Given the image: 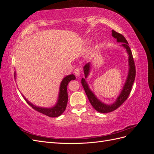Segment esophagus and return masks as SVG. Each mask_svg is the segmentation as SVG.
<instances>
[{"instance_id": "obj_1", "label": "esophagus", "mask_w": 154, "mask_h": 154, "mask_svg": "<svg viewBox=\"0 0 154 154\" xmlns=\"http://www.w3.org/2000/svg\"><path fill=\"white\" fill-rule=\"evenodd\" d=\"M74 74H76V76L77 77L80 76V69L76 68L75 69H74Z\"/></svg>"}]
</instances>
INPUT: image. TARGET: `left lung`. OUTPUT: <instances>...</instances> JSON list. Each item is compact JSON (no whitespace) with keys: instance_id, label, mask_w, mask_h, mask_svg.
I'll list each match as a JSON object with an SVG mask.
<instances>
[{"instance_id":"left-lung-1","label":"left lung","mask_w":154,"mask_h":154,"mask_svg":"<svg viewBox=\"0 0 154 154\" xmlns=\"http://www.w3.org/2000/svg\"><path fill=\"white\" fill-rule=\"evenodd\" d=\"M112 35L114 38L117 39L118 42L123 43L122 45L123 48H125L127 50V53L128 54V63H129V72L128 74L127 80L125 82V84L123 90L121 92L120 95L117 98V100L114 103L110 105H106L103 103L101 102L97 97L93 94L92 92L89 89L88 86L87 85V82L84 78L82 79V86L84 88L87 96L88 97V100H89L92 106L94 107V109L96 110L97 112L101 113H109L110 112H112L117 109L118 107L122 105L124 102L127 100L128 97L130 94V92L132 90V87L135 80V78H136V66H135V63L134 61L132 51L130 49L128 46V43L127 40L124 37L123 35L119 33V32L115 31L114 30L112 31ZM90 71V63H86L84 67H83V71H84L85 77L87 78L88 73Z\"/></svg>"}]
</instances>
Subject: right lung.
<instances>
[{"instance_id": "right-lung-1", "label": "right lung", "mask_w": 154, "mask_h": 154, "mask_svg": "<svg viewBox=\"0 0 154 154\" xmlns=\"http://www.w3.org/2000/svg\"><path fill=\"white\" fill-rule=\"evenodd\" d=\"M15 76V73H14ZM76 77L74 74H71V75L67 76L65 77L63 80L62 81L61 84H60V93H59V97L58 100L57 105L53 108L51 109H46V108H42V107H38L32 104L29 101H27L25 97L24 99L27 103L30 105L32 109L40 113L43 114L45 116H49L51 118H56L58 116L62 114V113L65 111L66 109V106L67 105V101H68V96H67V87L68 85V83L70 81L72 80H75Z\"/></svg>"}]
</instances>
